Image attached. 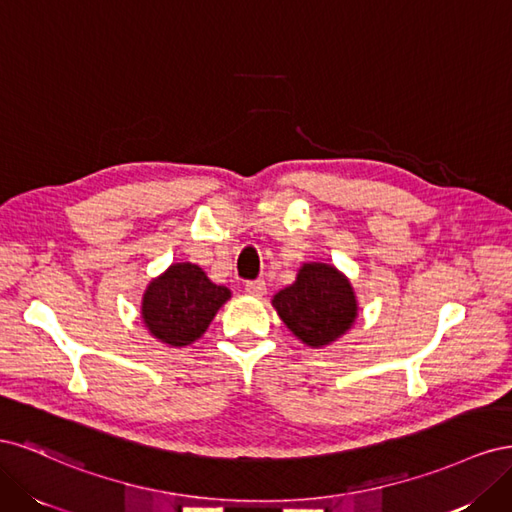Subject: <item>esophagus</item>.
<instances>
[{"mask_svg": "<svg viewBox=\"0 0 512 512\" xmlns=\"http://www.w3.org/2000/svg\"><path fill=\"white\" fill-rule=\"evenodd\" d=\"M245 292L247 294H252V297H265V294H267V284L265 282H262V280H256V282H247L245 284Z\"/></svg>", "mask_w": 512, "mask_h": 512, "instance_id": "1", "label": "esophagus"}]
</instances>
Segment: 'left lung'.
<instances>
[{"mask_svg": "<svg viewBox=\"0 0 512 512\" xmlns=\"http://www.w3.org/2000/svg\"><path fill=\"white\" fill-rule=\"evenodd\" d=\"M271 305L288 331L309 348H327L359 318V301L348 277L327 262H303L297 280Z\"/></svg>", "mask_w": 512, "mask_h": 512, "instance_id": "1", "label": "left lung"}]
</instances>
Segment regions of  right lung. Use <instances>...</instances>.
<instances>
[{
	"label": "right lung",
	"mask_w": 512,
	"mask_h": 512,
	"mask_svg": "<svg viewBox=\"0 0 512 512\" xmlns=\"http://www.w3.org/2000/svg\"><path fill=\"white\" fill-rule=\"evenodd\" d=\"M228 299L230 290L213 284L194 262H175L147 284L141 320L153 339L185 348L205 335Z\"/></svg>",
	"instance_id": "1"
}]
</instances>
